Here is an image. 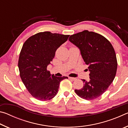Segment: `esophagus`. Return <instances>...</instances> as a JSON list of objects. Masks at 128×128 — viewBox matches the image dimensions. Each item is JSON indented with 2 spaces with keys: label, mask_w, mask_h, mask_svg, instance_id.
Instances as JSON below:
<instances>
[{
  "label": "esophagus",
  "mask_w": 128,
  "mask_h": 128,
  "mask_svg": "<svg viewBox=\"0 0 128 128\" xmlns=\"http://www.w3.org/2000/svg\"><path fill=\"white\" fill-rule=\"evenodd\" d=\"M69 79H70L71 80H72V81H75V80H76V78L74 77H69Z\"/></svg>",
  "instance_id": "obj_1"
}]
</instances>
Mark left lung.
I'll return each mask as SVG.
<instances>
[{
	"label": "left lung",
	"instance_id": "left-lung-1",
	"mask_svg": "<svg viewBox=\"0 0 128 128\" xmlns=\"http://www.w3.org/2000/svg\"><path fill=\"white\" fill-rule=\"evenodd\" d=\"M69 40L79 48L90 72V79L82 80L83 88L76 93L88 100L98 98L115 77L118 62L113 46L104 36L88 30L70 36Z\"/></svg>",
	"mask_w": 128,
	"mask_h": 128
}]
</instances>
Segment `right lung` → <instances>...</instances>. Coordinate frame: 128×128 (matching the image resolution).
I'll return each mask as SVG.
<instances>
[{"instance_id":"1","label":"right lung","mask_w":128,"mask_h":128,"mask_svg":"<svg viewBox=\"0 0 128 128\" xmlns=\"http://www.w3.org/2000/svg\"><path fill=\"white\" fill-rule=\"evenodd\" d=\"M69 35L40 32L24 43L18 66L22 81L30 94L40 100H50L57 94L60 82L67 77L51 74L47 67L51 64L59 47Z\"/></svg>"}]
</instances>
